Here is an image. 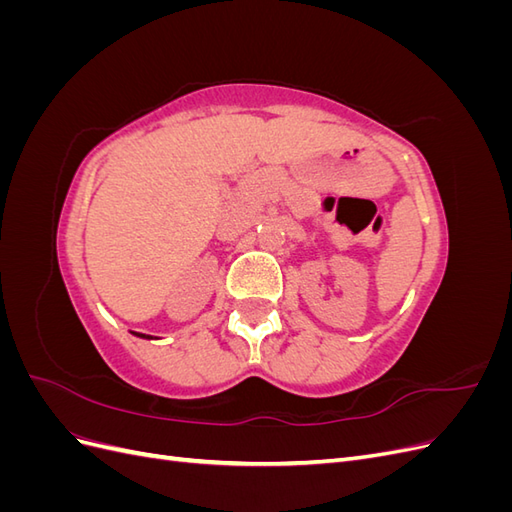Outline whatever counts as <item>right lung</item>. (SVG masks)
I'll list each match as a JSON object with an SVG mask.
<instances>
[{"instance_id": "right-lung-1", "label": "right lung", "mask_w": 512, "mask_h": 512, "mask_svg": "<svg viewBox=\"0 0 512 512\" xmlns=\"http://www.w3.org/2000/svg\"><path fill=\"white\" fill-rule=\"evenodd\" d=\"M136 335H138V337H149V335H143V333H136Z\"/></svg>"}]
</instances>
